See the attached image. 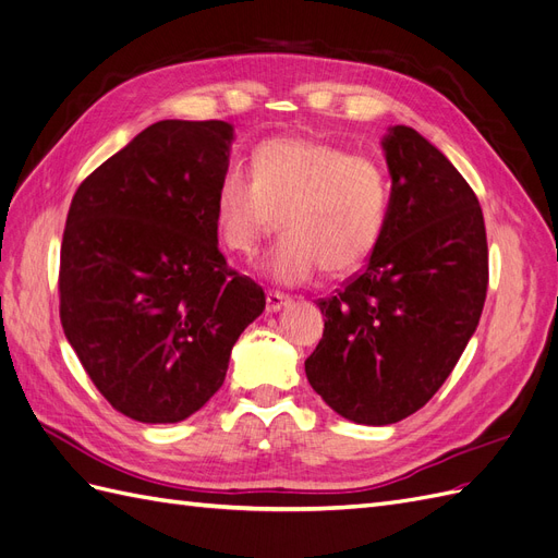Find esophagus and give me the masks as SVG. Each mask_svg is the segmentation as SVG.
<instances>
[{
  "mask_svg": "<svg viewBox=\"0 0 558 558\" xmlns=\"http://www.w3.org/2000/svg\"><path fill=\"white\" fill-rule=\"evenodd\" d=\"M286 305H291V298H289V295L275 293V291H269V293L265 295V310H267L269 314H275V312L283 310Z\"/></svg>",
  "mask_w": 558,
  "mask_h": 558,
  "instance_id": "34e87169",
  "label": "esophagus"
}]
</instances>
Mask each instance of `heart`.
Segmentation results:
<instances>
[{
	"mask_svg": "<svg viewBox=\"0 0 558 558\" xmlns=\"http://www.w3.org/2000/svg\"><path fill=\"white\" fill-rule=\"evenodd\" d=\"M386 211L388 181L377 162L307 137L263 142L251 177L230 170L216 191L218 234L240 256L283 228L263 265L281 286L305 283L318 267L332 277L353 272L373 253Z\"/></svg>",
	"mask_w": 558,
	"mask_h": 558,
	"instance_id": "1",
	"label": "heart"
}]
</instances>
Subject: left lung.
I'll list each match as a JSON object with an SVG mask.
<instances>
[{"label":"left lung","instance_id":"obj_1","mask_svg":"<svg viewBox=\"0 0 558 558\" xmlns=\"http://www.w3.org/2000/svg\"><path fill=\"white\" fill-rule=\"evenodd\" d=\"M391 197L363 272L320 300L324 337L305 361L330 410L388 426L437 393L477 330L488 283L484 216L468 181L414 128L381 140Z\"/></svg>","mask_w":558,"mask_h":558}]
</instances>
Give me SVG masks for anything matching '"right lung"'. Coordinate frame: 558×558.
Masks as SVG:
<instances>
[{
	"mask_svg": "<svg viewBox=\"0 0 558 558\" xmlns=\"http://www.w3.org/2000/svg\"><path fill=\"white\" fill-rule=\"evenodd\" d=\"M234 128L160 121L78 185L60 251V320L97 391L142 424H179L223 386L265 310L218 251L216 191Z\"/></svg>",
	"mask_w": 558,
	"mask_h": 558,
	"instance_id": "add662e5",
	"label": "right lung"
}]
</instances>
